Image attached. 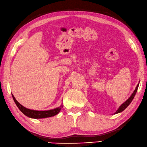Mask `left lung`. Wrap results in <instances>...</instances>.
Returning <instances> with one entry per match:
<instances>
[{
	"mask_svg": "<svg viewBox=\"0 0 147 147\" xmlns=\"http://www.w3.org/2000/svg\"><path fill=\"white\" fill-rule=\"evenodd\" d=\"M139 84H140V81H139V83L138 84V85L136 86L135 89H134V91H133V92L132 94H131V95L130 96V97L126 101H125L124 102L122 103L121 106H120L119 107V109L117 110V111L113 113V114H117V113H121L122 112V111H124V110L126 109V108L129 105V104L131 103V101H133V98L134 97V96H135L136 92H137V90H138V86H139Z\"/></svg>",
	"mask_w": 147,
	"mask_h": 147,
	"instance_id": "8db88e82",
	"label": "left lung"
}]
</instances>
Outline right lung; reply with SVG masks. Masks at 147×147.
I'll return each instance as SVG.
<instances>
[{
	"mask_svg": "<svg viewBox=\"0 0 147 147\" xmlns=\"http://www.w3.org/2000/svg\"><path fill=\"white\" fill-rule=\"evenodd\" d=\"M12 96H13V100L14 101L15 103H16V106L20 109V110L22 112L24 115L32 119H44V118H47L51 117H53L57 114H58V113L60 112L61 110V108H63V105H62V104L60 106L55 108L51 110H35L27 109V108L23 106L22 105H21L18 101L16 98H14L13 94H12Z\"/></svg>",
	"mask_w": 147,
	"mask_h": 147,
	"instance_id": "add662e5",
	"label": "right lung"
}]
</instances>
